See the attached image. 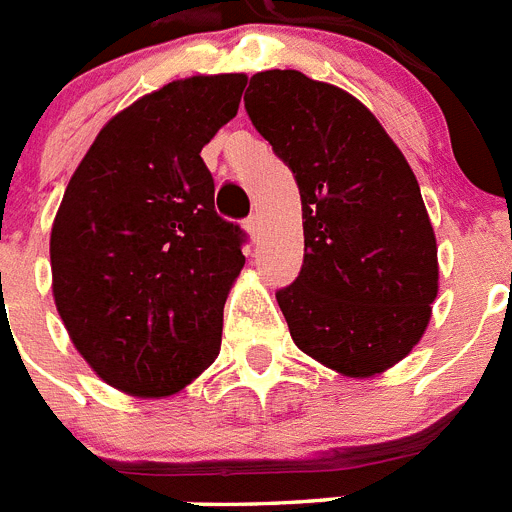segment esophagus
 <instances>
[{
    "label": "esophagus",
    "instance_id": "esophagus-1",
    "mask_svg": "<svg viewBox=\"0 0 512 512\" xmlns=\"http://www.w3.org/2000/svg\"><path fill=\"white\" fill-rule=\"evenodd\" d=\"M246 230H248V235H251L253 241H256V238H259L261 235V217L259 215H248L246 217Z\"/></svg>",
    "mask_w": 512,
    "mask_h": 512
}]
</instances>
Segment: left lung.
Here are the masks:
<instances>
[{
	"instance_id": "8db88e82",
	"label": "left lung",
	"mask_w": 512,
	"mask_h": 512,
	"mask_svg": "<svg viewBox=\"0 0 512 512\" xmlns=\"http://www.w3.org/2000/svg\"><path fill=\"white\" fill-rule=\"evenodd\" d=\"M243 102L300 187L305 259L277 292L292 341L346 377L390 369L420 341L438 295L436 235L413 169L333 84L261 71Z\"/></svg>"
}]
</instances>
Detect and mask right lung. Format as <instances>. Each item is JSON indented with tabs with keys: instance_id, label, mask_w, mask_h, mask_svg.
<instances>
[{
	"instance_id": "obj_1",
	"label": "right lung",
	"mask_w": 512,
	"mask_h": 512,
	"mask_svg": "<svg viewBox=\"0 0 512 512\" xmlns=\"http://www.w3.org/2000/svg\"><path fill=\"white\" fill-rule=\"evenodd\" d=\"M243 87V74L189 76L140 97L99 130L53 220L58 315L128 395H174L220 354L246 233L215 212L200 153Z\"/></svg>"
}]
</instances>
